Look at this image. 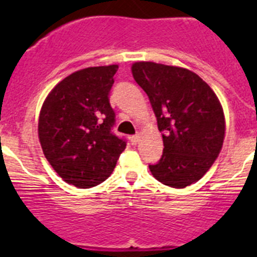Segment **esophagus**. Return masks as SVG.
<instances>
[{"instance_id":"esophagus-1","label":"esophagus","mask_w":257,"mask_h":257,"mask_svg":"<svg viewBox=\"0 0 257 257\" xmlns=\"http://www.w3.org/2000/svg\"><path fill=\"white\" fill-rule=\"evenodd\" d=\"M139 139H140L139 134H136V135L131 136V143H133V145L138 144V143H139Z\"/></svg>"}]
</instances>
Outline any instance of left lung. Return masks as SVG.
Instances as JSON below:
<instances>
[{
  "instance_id": "left-lung-1",
  "label": "left lung",
  "mask_w": 257,
  "mask_h": 257,
  "mask_svg": "<svg viewBox=\"0 0 257 257\" xmlns=\"http://www.w3.org/2000/svg\"><path fill=\"white\" fill-rule=\"evenodd\" d=\"M136 83L147 92L162 134L163 154L152 175L171 188H185L210 170L221 151L225 118L212 88L192 70L138 61Z\"/></svg>"
}]
</instances>
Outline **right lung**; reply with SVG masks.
Returning <instances> with one entry per match:
<instances>
[{"label":"right lung","instance_id":"right-lung-1","mask_svg":"<svg viewBox=\"0 0 257 257\" xmlns=\"http://www.w3.org/2000/svg\"><path fill=\"white\" fill-rule=\"evenodd\" d=\"M118 65L77 70L52 88L41 108L38 138L46 160L68 184L91 188L109 178L126 148L112 133L109 103Z\"/></svg>","mask_w":257,"mask_h":257}]
</instances>
